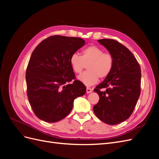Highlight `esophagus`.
Masks as SVG:
<instances>
[{"label": "esophagus", "instance_id": "1", "mask_svg": "<svg viewBox=\"0 0 159 159\" xmlns=\"http://www.w3.org/2000/svg\"><path fill=\"white\" fill-rule=\"evenodd\" d=\"M86 92H87V93H90L92 92V89L89 88H86Z\"/></svg>", "mask_w": 159, "mask_h": 159}]
</instances>
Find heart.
I'll return each mask as SVG.
<instances>
[{
  "instance_id": "1",
  "label": "heart",
  "mask_w": 159,
  "mask_h": 159,
  "mask_svg": "<svg viewBox=\"0 0 159 159\" xmlns=\"http://www.w3.org/2000/svg\"><path fill=\"white\" fill-rule=\"evenodd\" d=\"M71 69L76 74H80L87 65L88 71L78 77V80L87 86L94 85L99 78H105L112 71L113 58L109 53L96 46H89L81 52V56L72 54L70 57Z\"/></svg>"
}]
</instances>
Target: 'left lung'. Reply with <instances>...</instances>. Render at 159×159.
<instances>
[{
    "label": "left lung",
    "instance_id": "8db88e82",
    "mask_svg": "<svg viewBox=\"0 0 159 159\" xmlns=\"http://www.w3.org/2000/svg\"><path fill=\"white\" fill-rule=\"evenodd\" d=\"M111 54V72L96 88L99 96L93 111L101 121L117 125L132 114L141 93V68L133 54L125 46L112 39L98 40ZM105 88L107 90L101 89Z\"/></svg>",
    "mask_w": 159,
    "mask_h": 159
}]
</instances>
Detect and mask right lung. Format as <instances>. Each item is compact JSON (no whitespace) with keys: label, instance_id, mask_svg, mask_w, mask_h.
Returning <instances> with one entry per match:
<instances>
[{"label":"right lung","instance_id":"add662e5","mask_svg":"<svg viewBox=\"0 0 159 159\" xmlns=\"http://www.w3.org/2000/svg\"><path fill=\"white\" fill-rule=\"evenodd\" d=\"M80 38L52 36L33 51L26 71L27 95L34 113L40 119L55 123L65 118L74 99L84 95L85 86L75 80L70 57L85 45Z\"/></svg>","mask_w":159,"mask_h":159}]
</instances>
